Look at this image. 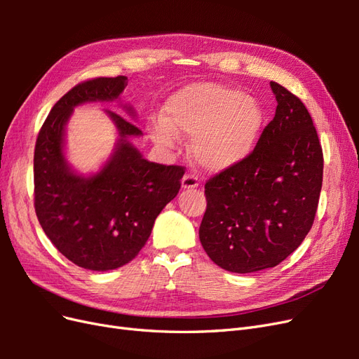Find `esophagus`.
<instances>
[{"label": "esophagus", "mask_w": 359, "mask_h": 359, "mask_svg": "<svg viewBox=\"0 0 359 359\" xmlns=\"http://www.w3.org/2000/svg\"><path fill=\"white\" fill-rule=\"evenodd\" d=\"M182 189H196L199 186V180L196 175H191V173H186L181 181Z\"/></svg>", "instance_id": "esophagus-1"}]
</instances>
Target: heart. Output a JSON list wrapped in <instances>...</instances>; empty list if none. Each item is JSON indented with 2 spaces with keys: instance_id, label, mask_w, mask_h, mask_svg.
Listing matches in <instances>:
<instances>
[{
  "instance_id": "heart-1",
  "label": "heart",
  "mask_w": 359,
  "mask_h": 359,
  "mask_svg": "<svg viewBox=\"0 0 359 359\" xmlns=\"http://www.w3.org/2000/svg\"><path fill=\"white\" fill-rule=\"evenodd\" d=\"M165 111L166 119L151 124L154 142L172 148L178 132L193 136L194 158L215 172L232 169L252 156L265 124L264 107L255 97L211 82L172 94Z\"/></svg>"
}]
</instances>
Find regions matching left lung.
<instances>
[{"label": "left lung", "mask_w": 359, "mask_h": 359, "mask_svg": "<svg viewBox=\"0 0 359 359\" xmlns=\"http://www.w3.org/2000/svg\"><path fill=\"white\" fill-rule=\"evenodd\" d=\"M277 109L241 165L205 184L202 247L214 264L247 274L273 268L295 252L316 215L323 154L307 107L271 82Z\"/></svg>", "instance_id": "8db88e82"}]
</instances>
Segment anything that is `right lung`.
Listing matches in <instances>:
<instances>
[{
    "mask_svg": "<svg viewBox=\"0 0 359 359\" xmlns=\"http://www.w3.org/2000/svg\"><path fill=\"white\" fill-rule=\"evenodd\" d=\"M127 86L126 76L81 82L52 107L34 149V206L50 243L74 265L109 271L133 260L145 245L161 210L181 189L184 166L148 161L128 137L142 135L126 118L106 114L118 128L114 154L100 172L78 175L64 157V127L73 107L114 102ZM130 115L133 109L126 106Z\"/></svg>",
    "mask_w": 359,
    "mask_h": 359,
    "instance_id": "right-lung-1",
    "label": "right lung"
}]
</instances>
